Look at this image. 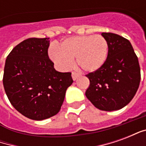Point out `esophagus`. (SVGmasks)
I'll list each match as a JSON object with an SVG mask.
<instances>
[{"label": "esophagus", "mask_w": 146, "mask_h": 146, "mask_svg": "<svg viewBox=\"0 0 146 146\" xmlns=\"http://www.w3.org/2000/svg\"><path fill=\"white\" fill-rule=\"evenodd\" d=\"M79 76H80V74H78V73H75V72H73V73H72V78H73V80H76Z\"/></svg>", "instance_id": "obj_1"}]
</instances>
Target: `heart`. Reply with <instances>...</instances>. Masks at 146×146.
<instances>
[{
  "mask_svg": "<svg viewBox=\"0 0 146 146\" xmlns=\"http://www.w3.org/2000/svg\"><path fill=\"white\" fill-rule=\"evenodd\" d=\"M109 45L101 35H84L66 38L62 41L60 48L52 44L48 54L61 70H68L76 58V65L86 72L99 70L106 61Z\"/></svg>",
  "mask_w": 146,
  "mask_h": 146,
  "instance_id": "1",
  "label": "heart"
}]
</instances>
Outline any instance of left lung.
<instances>
[{
  "instance_id": "obj_1",
  "label": "left lung",
  "mask_w": 146,
  "mask_h": 146,
  "mask_svg": "<svg viewBox=\"0 0 146 146\" xmlns=\"http://www.w3.org/2000/svg\"><path fill=\"white\" fill-rule=\"evenodd\" d=\"M109 45L104 65L87 74L90 85L86 97L95 107L103 111L122 109L138 91L141 73L137 55L131 42L112 33H102Z\"/></svg>"
}]
</instances>
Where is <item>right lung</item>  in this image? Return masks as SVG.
<instances>
[{"instance_id": "1", "label": "right lung", "mask_w": 146, "mask_h": 146, "mask_svg": "<svg viewBox=\"0 0 146 146\" xmlns=\"http://www.w3.org/2000/svg\"><path fill=\"white\" fill-rule=\"evenodd\" d=\"M49 38H29L16 45L5 61L3 84L11 104L27 118L43 120L56 115L71 73L54 70L48 57Z\"/></svg>"}]
</instances>
